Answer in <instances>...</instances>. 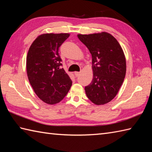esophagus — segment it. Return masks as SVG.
<instances>
[{"mask_svg": "<svg viewBox=\"0 0 152 152\" xmlns=\"http://www.w3.org/2000/svg\"><path fill=\"white\" fill-rule=\"evenodd\" d=\"M80 74V72H74V75H75L76 77L79 76Z\"/></svg>", "mask_w": 152, "mask_h": 152, "instance_id": "1", "label": "esophagus"}]
</instances>
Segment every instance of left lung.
<instances>
[{
  "label": "left lung",
  "instance_id": "left-lung-1",
  "mask_svg": "<svg viewBox=\"0 0 152 152\" xmlns=\"http://www.w3.org/2000/svg\"><path fill=\"white\" fill-rule=\"evenodd\" d=\"M92 56L93 78L85 87L86 95L96 105L111 101L120 89L126 74V60L118 40L110 33L102 32L78 34Z\"/></svg>",
  "mask_w": 152,
  "mask_h": 152
}]
</instances>
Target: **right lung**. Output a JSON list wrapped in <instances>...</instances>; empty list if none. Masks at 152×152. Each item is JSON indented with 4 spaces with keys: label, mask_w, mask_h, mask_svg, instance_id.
Segmentation results:
<instances>
[{
    "label": "right lung",
    "mask_w": 152,
    "mask_h": 152,
    "mask_svg": "<svg viewBox=\"0 0 152 152\" xmlns=\"http://www.w3.org/2000/svg\"><path fill=\"white\" fill-rule=\"evenodd\" d=\"M69 33H46L38 36L28 51L27 73L34 93L48 104L64 99L72 81L62 66L59 48L69 37Z\"/></svg>",
    "instance_id": "1"
}]
</instances>
